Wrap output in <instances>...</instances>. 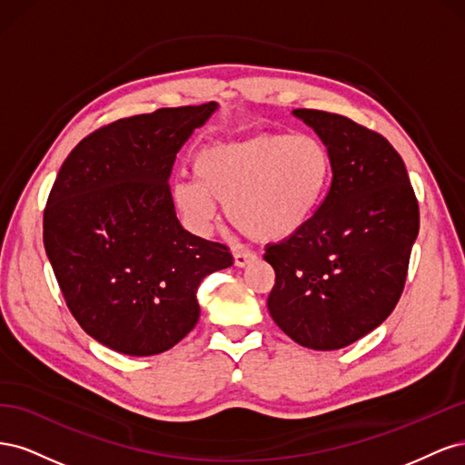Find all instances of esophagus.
<instances>
[{"label": "esophagus", "instance_id": "1", "mask_svg": "<svg viewBox=\"0 0 465 465\" xmlns=\"http://www.w3.org/2000/svg\"><path fill=\"white\" fill-rule=\"evenodd\" d=\"M254 260H256V256L250 254V252H234V265L236 267H246Z\"/></svg>", "mask_w": 465, "mask_h": 465}]
</instances>
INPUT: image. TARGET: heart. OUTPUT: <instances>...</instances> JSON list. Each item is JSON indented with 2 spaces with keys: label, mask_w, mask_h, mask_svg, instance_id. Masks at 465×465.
<instances>
[{
  "label": "heart",
  "mask_w": 465,
  "mask_h": 465,
  "mask_svg": "<svg viewBox=\"0 0 465 465\" xmlns=\"http://www.w3.org/2000/svg\"><path fill=\"white\" fill-rule=\"evenodd\" d=\"M194 178H180L173 198L195 232L217 219V202L252 238L283 242L299 234L318 211L331 180L326 143L308 134H256L217 142L193 154Z\"/></svg>",
  "instance_id": "1"
}]
</instances>
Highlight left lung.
<instances>
[{
	"instance_id": "obj_1",
	"label": "left lung",
	"mask_w": 465,
	"mask_h": 465,
	"mask_svg": "<svg viewBox=\"0 0 465 465\" xmlns=\"http://www.w3.org/2000/svg\"><path fill=\"white\" fill-rule=\"evenodd\" d=\"M331 154V186L292 238L265 246L273 322L292 341L335 351L376 330L396 308L419 234L405 164L386 139L340 114L297 108Z\"/></svg>"
}]
</instances>
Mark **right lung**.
Returning <instances> with one entry per match:
<instances>
[{"label":"right lung","instance_id":"obj_1","mask_svg":"<svg viewBox=\"0 0 465 465\" xmlns=\"http://www.w3.org/2000/svg\"><path fill=\"white\" fill-rule=\"evenodd\" d=\"M217 103L161 108L87 135L69 153L45 211V248L67 308L93 340L132 357L174 347L200 320L195 292L232 265L227 246L182 227L176 153Z\"/></svg>","mask_w":465,"mask_h":465}]
</instances>
